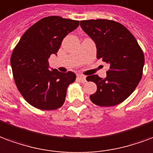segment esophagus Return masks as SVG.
I'll list each match as a JSON object with an SVG mask.
<instances>
[{
    "instance_id": "esophagus-1",
    "label": "esophagus",
    "mask_w": 153,
    "mask_h": 153,
    "mask_svg": "<svg viewBox=\"0 0 153 153\" xmlns=\"http://www.w3.org/2000/svg\"><path fill=\"white\" fill-rule=\"evenodd\" d=\"M78 79L79 80H80L82 82H86V76L85 75H82V74H79L78 75Z\"/></svg>"
}]
</instances>
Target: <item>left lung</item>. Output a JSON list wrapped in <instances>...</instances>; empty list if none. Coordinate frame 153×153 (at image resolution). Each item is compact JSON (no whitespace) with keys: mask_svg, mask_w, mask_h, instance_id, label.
<instances>
[{"mask_svg":"<svg viewBox=\"0 0 153 153\" xmlns=\"http://www.w3.org/2000/svg\"><path fill=\"white\" fill-rule=\"evenodd\" d=\"M81 27L97 45V57L109 64L107 76L87 77L97 91L90 96L95 105L114 106L128 98L139 84L144 65V55L136 39L123 24L108 19L80 22Z\"/></svg>","mask_w":153,"mask_h":153,"instance_id":"obj_1","label":"left lung"}]
</instances>
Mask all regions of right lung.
<instances>
[{"instance_id":"right-lung-1","label":"right lung","mask_w":153,"mask_h":153,"mask_svg":"<svg viewBox=\"0 0 153 153\" xmlns=\"http://www.w3.org/2000/svg\"><path fill=\"white\" fill-rule=\"evenodd\" d=\"M79 25V21L59 16L44 18L27 30L13 49L10 58L13 79L19 92L35 108L54 110L65 102L68 86L76 75L48 70V59Z\"/></svg>"}]
</instances>
